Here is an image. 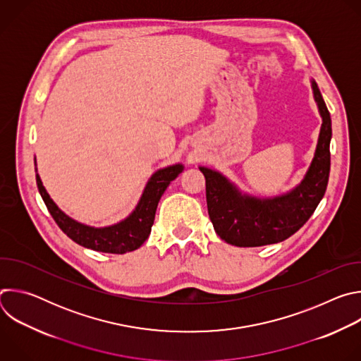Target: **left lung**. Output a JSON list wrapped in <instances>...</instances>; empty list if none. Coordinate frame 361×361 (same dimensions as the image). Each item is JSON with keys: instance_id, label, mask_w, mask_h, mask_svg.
Returning <instances> with one entry per match:
<instances>
[{"instance_id": "left-lung-1", "label": "left lung", "mask_w": 361, "mask_h": 361, "mask_svg": "<svg viewBox=\"0 0 361 361\" xmlns=\"http://www.w3.org/2000/svg\"><path fill=\"white\" fill-rule=\"evenodd\" d=\"M312 88L323 123L310 167L293 190L269 198L255 197L243 192L221 173L198 167L205 177L210 220L226 243L237 247L280 243L305 224L324 197L330 174L331 118L314 80Z\"/></svg>"}]
</instances>
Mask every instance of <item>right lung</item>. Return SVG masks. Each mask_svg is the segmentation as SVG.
I'll use <instances>...</instances> for the list:
<instances>
[{"label": "right lung", "instance_id": "1", "mask_svg": "<svg viewBox=\"0 0 361 361\" xmlns=\"http://www.w3.org/2000/svg\"><path fill=\"white\" fill-rule=\"evenodd\" d=\"M34 163H35V159H34ZM183 170H184V166L181 163L157 170L148 178L144 187V191L133 213L124 220H121L120 223L107 226V227L85 226L68 217L64 212L59 209V205L53 201V198L49 197L45 187L42 185V181L38 173L35 174V178H37L38 191L47 205L49 214L53 216L59 227L73 241H75L77 244L85 248H91L94 251L124 254V252L140 248L141 244L148 238L161 195L167 190L169 184L173 180H176Z\"/></svg>", "mask_w": 361, "mask_h": 361}]
</instances>
